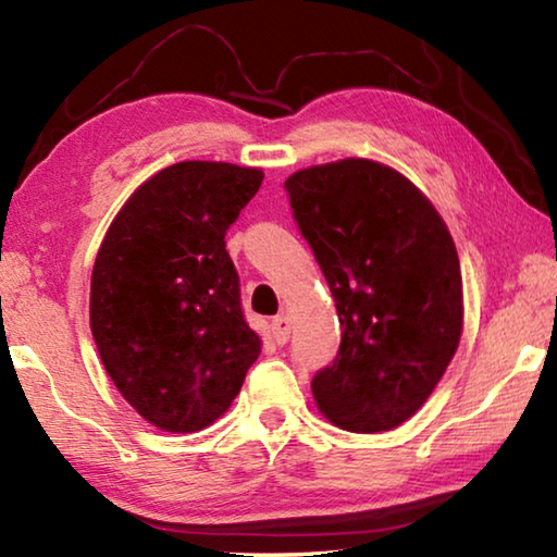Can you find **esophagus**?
<instances>
[{"label": "esophagus", "mask_w": 557, "mask_h": 557, "mask_svg": "<svg viewBox=\"0 0 557 557\" xmlns=\"http://www.w3.org/2000/svg\"><path fill=\"white\" fill-rule=\"evenodd\" d=\"M289 317L285 314H277L275 319H272V338H275L277 346H285L289 342Z\"/></svg>", "instance_id": "1"}]
</instances>
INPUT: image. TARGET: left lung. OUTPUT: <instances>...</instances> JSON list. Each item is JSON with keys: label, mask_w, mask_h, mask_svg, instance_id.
<instances>
[{"label": "left lung", "mask_w": 557, "mask_h": 557, "mask_svg": "<svg viewBox=\"0 0 557 557\" xmlns=\"http://www.w3.org/2000/svg\"><path fill=\"white\" fill-rule=\"evenodd\" d=\"M285 188L342 324L336 358L312 379L319 410L361 435L398 428L457 351L455 240L408 178L371 159L301 169Z\"/></svg>", "instance_id": "1"}]
</instances>
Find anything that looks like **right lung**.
<instances>
[{
  "instance_id": "1",
  "label": "right lung",
  "mask_w": 557,
  "mask_h": 557,
  "mask_svg": "<svg viewBox=\"0 0 557 557\" xmlns=\"http://www.w3.org/2000/svg\"><path fill=\"white\" fill-rule=\"evenodd\" d=\"M260 184V169L172 164L129 196L100 245L92 338L122 398L159 430L219 420L260 354L225 250Z\"/></svg>"
}]
</instances>
